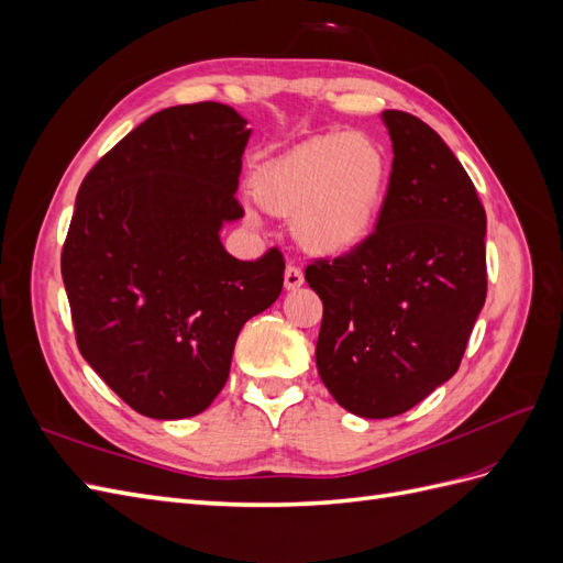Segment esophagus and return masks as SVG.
Wrapping results in <instances>:
<instances>
[{
    "label": "esophagus",
    "instance_id": "1",
    "mask_svg": "<svg viewBox=\"0 0 563 563\" xmlns=\"http://www.w3.org/2000/svg\"><path fill=\"white\" fill-rule=\"evenodd\" d=\"M302 284H305L302 269L296 267V265H288L286 272H284V286H286V291H296V288H300Z\"/></svg>",
    "mask_w": 563,
    "mask_h": 563
}]
</instances>
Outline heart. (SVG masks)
<instances>
[{"instance_id": "obj_1", "label": "heart", "mask_w": 563, "mask_h": 563, "mask_svg": "<svg viewBox=\"0 0 563 563\" xmlns=\"http://www.w3.org/2000/svg\"><path fill=\"white\" fill-rule=\"evenodd\" d=\"M389 183L383 145L366 133H321L265 162L253 199L272 216L294 218L296 242L321 258H343L376 230Z\"/></svg>"}]
</instances>
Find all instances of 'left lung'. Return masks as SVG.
I'll list each match as a JSON object with an SVG mask.
<instances>
[{"instance_id":"obj_1","label":"left lung","mask_w":563,"mask_h":563,"mask_svg":"<svg viewBox=\"0 0 563 563\" xmlns=\"http://www.w3.org/2000/svg\"><path fill=\"white\" fill-rule=\"evenodd\" d=\"M383 122L395 159L376 232L305 269L323 302L319 378L360 418L406 413L444 385L486 300V211L463 164L418 117Z\"/></svg>"}]
</instances>
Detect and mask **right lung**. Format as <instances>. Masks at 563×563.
<instances>
[{"mask_svg":"<svg viewBox=\"0 0 563 563\" xmlns=\"http://www.w3.org/2000/svg\"><path fill=\"white\" fill-rule=\"evenodd\" d=\"M251 129L223 103L166 108L84 178L60 255L77 347L133 411L192 418L223 389L236 335L282 294L284 258L236 261L220 230Z\"/></svg>","mask_w":563,"mask_h":563,"instance_id":"1","label":"right lung"}]
</instances>
